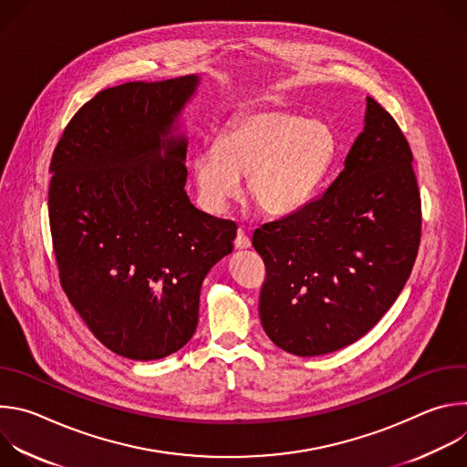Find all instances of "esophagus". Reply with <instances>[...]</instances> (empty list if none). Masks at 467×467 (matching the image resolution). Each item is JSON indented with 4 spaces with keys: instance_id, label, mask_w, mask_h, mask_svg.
<instances>
[{
    "instance_id": "34e87169",
    "label": "esophagus",
    "mask_w": 467,
    "mask_h": 467,
    "mask_svg": "<svg viewBox=\"0 0 467 467\" xmlns=\"http://www.w3.org/2000/svg\"><path fill=\"white\" fill-rule=\"evenodd\" d=\"M234 247L238 251H244V249L251 247V240H249V236L245 234L244 229H238V234H236V240H234Z\"/></svg>"
}]
</instances>
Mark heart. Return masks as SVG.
Listing matches in <instances>:
<instances>
[{
    "label": "heart",
    "instance_id": "heart-1",
    "mask_svg": "<svg viewBox=\"0 0 467 467\" xmlns=\"http://www.w3.org/2000/svg\"><path fill=\"white\" fill-rule=\"evenodd\" d=\"M337 140L327 123L283 107L238 112L218 135L214 148L193 157V179L207 211L223 213L247 175L251 202L265 216L301 209L325 175Z\"/></svg>",
    "mask_w": 467,
    "mask_h": 467
}]
</instances>
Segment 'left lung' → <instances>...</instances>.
Masks as SVG:
<instances>
[{
  "label": "left lung",
  "mask_w": 467,
  "mask_h": 467,
  "mask_svg": "<svg viewBox=\"0 0 467 467\" xmlns=\"http://www.w3.org/2000/svg\"><path fill=\"white\" fill-rule=\"evenodd\" d=\"M420 238L412 151L395 119L366 98L364 130L337 181L253 233L268 270L258 305L265 335L297 357L357 342L405 288Z\"/></svg>",
  "instance_id": "1"
}]
</instances>
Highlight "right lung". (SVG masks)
Listing matches in <instances>:
<instances>
[{
  "mask_svg": "<svg viewBox=\"0 0 467 467\" xmlns=\"http://www.w3.org/2000/svg\"><path fill=\"white\" fill-rule=\"evenodd\" d=\"M202 78L96 94L55 148L49 225L60 285L92 335L130 360H159L195 332L199 292L233 253L236 225L184 190L181 116Z\"/></svg>",
  "mask_w": 467,
  "mask_h": 467,
  "instance_id": "1",
  "label": "right lung"
}]
</instances>
